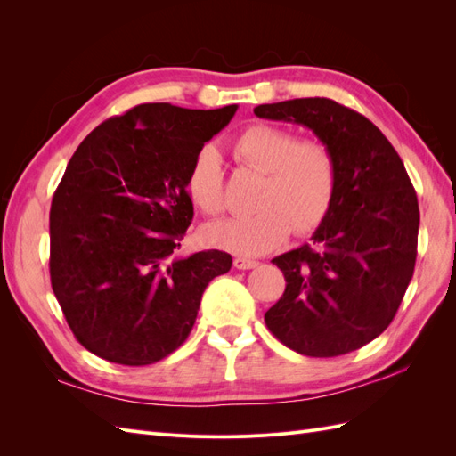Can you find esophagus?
Here are the masks:
<instances>
[{
    "mask_svg": "<svg viewBox=\"0 0 456 456\" xmlns=\"http://www.w3.org/2000/svg\"><path fill=\"white\" fill-rule=\"evenodd\" d=\"M233 266H236L238 270H251V268L258 266V262L253 258H247V256H236L233 258Z\"/></svg>",
    "mask_w": 456,
    "mask_h": 456,
    "instance_id": "obj_1",
    "label": "esophagus"
}]
</instances>
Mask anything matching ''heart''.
Here are the masks:
<instances>
[{"label":"heart","mask_w":456,"mask_h":456,"mask_svg":"<svg viewBox=\"0 0 456 456\" xmlns=\"http://www.w3.org/2000/svg\"><path fill=\"white\" fill-rule=\"evenodd\" d=\"M241 165L265 175L256 213L218 220L203 228L211 247L233 255L256 256L280 247L291 232L306 236L320 226L337 191V161L327 144L300 139L285 127L255 123L232 141ZM186 191L200 211H224L223 159L216 148L203 146L190 163Z\"/></svg>","instance_id":"obj_1"}]
</instances>
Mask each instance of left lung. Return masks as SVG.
<instances>
[{"mask_svg":"<svg viewBox=\"0 0 456 456\" xmlns=\"http://www.w3.org/2000/svg\"><path fill=\"white\" fill-rule=\"evenodd\" d=\"M255 116L312 129L337 161L335 198L312 243L272 260L287 285L265 322L302 355L354 352L392 323L415 272L417 191L394 146L355 110L315 96L260 104Z\"/></svg>","mask_w":456,"mask_h":456,"instance_id":"8db88e82","label":"left lung"}]
</instances>
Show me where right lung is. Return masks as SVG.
<instances>
[{
	"label": "right lung",
	"mask_w": 456,
	"mask_h": 456,
	"mask_svg": "<svg viewBox=\"0 0 456 456\" xmlns=\"http://www.w3.org/2000/svg\"><path fill=\"white\" fill-rule=\"evenodd\" d=\"M238 104H139L93 129L68 161L49 215L53 293L81 346L142 367L175 352L196 323L223 251L176 256L194 218L186 175Z\"/></svg>",
	"instance_id": "right-lung-1"
}]
</instances>
